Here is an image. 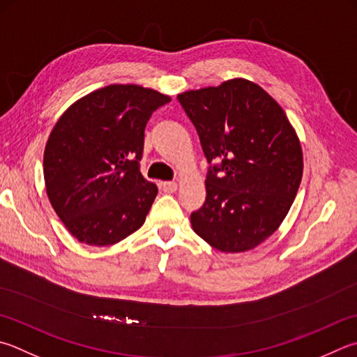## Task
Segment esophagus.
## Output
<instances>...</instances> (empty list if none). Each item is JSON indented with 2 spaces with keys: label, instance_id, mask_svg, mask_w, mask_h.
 <instances>
[{
  "label": "esophagus",
  "instance_id": "obj_1",
  "mask_svg": "<svg viewBox=\"0 0 357 357\" xmlns=\"http://www.w3.org/2000/svg\"><path fill=\"white\" fill-rule=\"evenodd\" d=\"M160 189L165 193H173V192H176L178 184L174 183V181H164V183L160 184Z\"/></svg>",
  "mask_w": 357,
  "mask_h": 357
}]
</instances>
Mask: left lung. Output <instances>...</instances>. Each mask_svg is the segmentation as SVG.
<instances>
[{"label": "left lung", "mask_w": 357, "mask_h": 357, "mask_svg": "<svg viewBox=\"0 0 357 357\" xmlns=\"http://www.w3.org/2000/svg\"><path fill=\"white\" fill-rule=\"evenodd\" d=\"M211 165L193 231L213 248L243 252L280 228L303 176L300 139L282 107L243 77L178 95Z\"/></svg>", "instance_id": "obj_1"}]
</instances>
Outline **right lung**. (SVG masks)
<instances>
[{
	"mask_svg": "<svg viewBox=\"0 0 357 357\" xmlns=\"http://www.w3.org/2000/svg\"><path fill=\"white\" fill-rule=\"evenodd\" d=\"M135 84H111L73 102L51 131L43 154L47 195L77 241L109 246L145 223L156 184L140 173L145 126L170 102Z\"/></svg>",
	"mask_w": 357,
	"mask_h": 357,
	"instance_id": "1",
	"label": "right lung"
}]
</instances>
